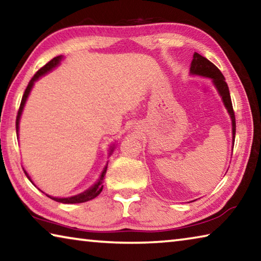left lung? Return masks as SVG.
<instances>
[{
    "instance_id": "8db88e82",
    "label": "left lung",
    "mask_w": 261,
    "mask_h": 261,
    "mask_svg": "<svg viewBox=\"0 0 261 261\" xmlns=\"http://www.w3.org/2000/svg\"><path fill=\"white\" fill-rule=\"evenodd\" d=\"M190 74H191V76H199V77L210 78L212 83H213L214 87L216 88L219 95L221 96V100H222L223 106L226 107L229 116H230L232 144H233V141H235V134H236L235 114H233L230 93H229V88H228V85L226 83V79H224V77H223V74L221 73L220 70L216 68L211 61L205 59L204 56L199 55L198 53H194L193 54L191 65H190Z\"/></svg>"
}]
</instances>
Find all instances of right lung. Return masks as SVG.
Instances as JSON below:
<instances>
[{"label": "right lung", "instance_id": "add662e5", "mask_svg": "<svg viewBox=\"0 0 261 261\" xmlns=\"http://www.w3.org/2000/svg\"><path fill=\"white\" fill-rule=\"evenodd\" d=\"M64 59L63 55H60V56H56L51 61L48 62V63L45 65V67H42L39 71L34 74L33 78L31 79L28 87H26V90L24 92V95H23V99H21V102H20V107H19V110H18V115H17V120H16V130H17V137L19 138V122H20V117H21V114H23V110H24V107H25V103L26 101H28L29 99V95L31 93V91H32V88L34 86L35 82H38L39 79H40L42 76H45V74L51 72L53 70H54L55 68L59 67V65L61 64L62 60ZM115 147H116V144H112L109 146V151H108V156L112 155V153L114 152ZM107 167H108V162H106V165L103 167L102 171H101V174L99 176V178L96 182L92 185L91 188H88L87 190H85V191H83L81 193L78 194H74V196H71V197H65V198H61V197H53V196H49V194H47L46 192H43L42 190L39 189L37 185H35V183L33 182V179L31 176L29 175L28 171L25 170V168H23L24 169V173L26 175V177H28L30 179V182L32 183L35 188H38L39 190L42 193H45L47 197H49L50 199L55 200V201H59V202H63V204H81V202H85V201H88V200H92L94 199L95 197H98L99 194L101 193V191H102L103 189V178H105V175H106V171H107Z\"/></svg>", "mask_w": 261, "mask_h": 261}]
</instances>
